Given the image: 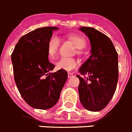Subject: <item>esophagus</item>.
Returning <instances> with one entry per match:
<instances>
[{"instance_id":"1","label":"esophagus","mask_w":132,"mask_h":132,"mask_svg":"<svg viewBox=\"0 0 132 132\" xmlns=\"http://www.w3.org/2000/svg\"><path fill=\"white\" fill-rule=\"evenodd\" d=\"M67 75H68V78H71V77H72L73 76L72 73H70V72H68Z\"/></svg>"}]
</instances>
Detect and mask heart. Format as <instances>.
Here are the masks:
<instances>
[{
    "mask_svg": "<svg viewBox=\"0 0 132 132\" xmlns=\"http://www.w3.org/2000/svg\"><path fill=\"white\" fill-rule=\"evenodd\" d=\"M67 39L72 43L76 48V54L78 55H82V49L86 46V42L82 36L77 34H69L67 35ZM61 41L57 36L52 35L49 38L47 42V52L48 56L51 59H55L57 56L58 50L59 48ZM78 63L76 60L73 58L63 57L59 60L56 63V66L58 69H64L70 71L78 66Z\"/></svg>",
    "mask_w": 132,
    "mask_h": 132,
    "instance_id": "1",
    "label": "heart"
}]
</instances>
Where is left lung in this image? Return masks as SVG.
Returning a JSON list of instances; mask_svg holds the SVG:
<instances>
[{"label": "left lung", "instance_id": "obj_1", "mask_svg": "<svg viewBox=\"0 0 132 132\" xmlns=\"http://www.w3.org/2000/svg\"><path fill=\"white\" fill-rule=\"evenodd\" d=\"M90 40L91 55L79 69L78 93L81 104L88 110L104 109L115 92L118 78V54L106 35L90 27H80Z\"/></svg>", "mask_w": 132, "mask_h": 132}]
</instances>
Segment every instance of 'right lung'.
Returning <instances> with one entry per match:
<instances>
[{
  "mask_svg": "<svg viewBox=\"0 0 132 132\" xmlns=\"http://www.w3.org/2000/svg\"><path fill=\"white\" fill-rule=\"evenodd\" d=\"M57 27H43L19 39L11 54L14 80L19 92L30 106L47 110L53 107L67 79V72L51 73L54 65L48 61L47 42Z\"/></svg>",
  "mask_w": 132,
  "mask_h": 132,
  "instance_id": "1",
  "label": "right lung"
}]
</instances>
